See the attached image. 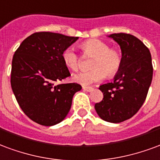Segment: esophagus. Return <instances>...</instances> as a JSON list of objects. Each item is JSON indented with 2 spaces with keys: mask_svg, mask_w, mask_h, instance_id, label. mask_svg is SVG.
I'll list each match as a JSON object with an SVG mask.
<instances>
[{
  "mask_svg": "<svg viewBox=\"0 0 160 160\" xmlns=\"http://www.w3.org/2000/svg\"><path fill=\"white\" fill-rule=\"evenodd\" d=\"M82 89H83L84 91L91 92L94 90V88H92V87H86V86H83V87H82Z\"/></svg>",
  "mask_w": 160,
  "mask_h": 160,
  "instance_id": "34e87169",
  "label": "esophagus"
}]
</instances>
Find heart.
<instances>
[{
    "label": "heart",
    "mask_w": 160,
    "mask_h": 160,
    "mask_svg": "<svg viewBox=\"0 0 160 160\" xmlns=\"http://www.w3.org/2000/svg\"><path fill=\"white\" fill-rule=\"evenodd\" d=\"M86 55L94 57L91 67L93 70L82 72L73 76V80L82 85H90L102 81L106 78L113 77L119 70L122 56L118 50L110 48L109 44L98 39H90L81 44ZM63 61L69 69L77 71L80 66L79 56L73 48H67L62 53Z\"/></svg>",
    "instance_id": "heart-1"
}]
</instances>
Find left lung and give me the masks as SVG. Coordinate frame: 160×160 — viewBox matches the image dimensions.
Returning a JSON list of instances; mask_svg holds the SVG:
<instances>
[{
  "instance_id": "1",
  "label": "left lung",
  "mask_w": 160,
  "mask_h": 160,
  "mask_svg": "<svg viewBox=\"0 0 160 160\" xmlns=\"http://www.w3.org/2000/svg\"><path fill=\"white\" fill-rule=\"evenodd\" d=\"M107 37L119 45L122 63L112 82L100 86L103 100L94 108L101 119L118 123L133 117L144 103L152 79V57L144 43L132 35Z\"/></svg>"
}]
</instances>
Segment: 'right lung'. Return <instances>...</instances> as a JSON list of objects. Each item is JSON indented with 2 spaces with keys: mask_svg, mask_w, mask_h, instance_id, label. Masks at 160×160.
<instances>
[{
  "mask_svg": "<svg viewBox=\"0 0 160 160\" xmlns=\"http://www.w3.org/2000/svg\"><path fill=\"white\" fill-rule=\"evenodd\" d=\"M78 37L53 32H36L16 50L11 72V86L25 115L44 126L60 123L71 109L80 84L57 82L71 76L63 61L64 50Z\"/></svg>",
  "mask_w": 160,
  "mask_h": 160,
  "instance_id": "1",
  "label": "right lung"
}]
</instances>
